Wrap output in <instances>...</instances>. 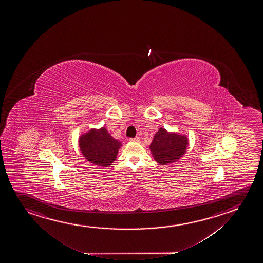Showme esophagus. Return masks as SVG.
<instances>
[{"label":"esophagus","instance_id":"obj_1","mask_svg":"<svg viewBox=\"0 0 263 263\" xmlns=\"http://www.w3.org/2000/svg\"><path fill=\"white\" fill-rule=\"evenodd\" d=\"M130 142H140V139L138 138V137H135V138H130Z\"/></svg>","mask_w":263,"mask_h":263}]
</instances>
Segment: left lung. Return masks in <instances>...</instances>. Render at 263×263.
<instances>
[{
  "label": "left lung",
  "mask_w": 263,
  "mask_h": 263,
  "mask_svg": "<svg viewBox=\"0 0 263 263\" xmlns=\"http://www.w3.org/2000/svg\"><path fill=\"white\" fill-rule=\"evenodd\" d=\"M187 145L185 137L159 129L155 134L151 149L156 161L161 165H166L175 162L184 154Z\"/></svg>",
  "instance_id": "8db88e82"
}]
</instances>
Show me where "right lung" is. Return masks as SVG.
I'll list each match as a JSON object with an SVG mask.
<instances>
[{
  "mask_svg": "<svg viewBox=\"0 0 263 263\" xmlns=\"http://www.w3.org/2000/svg\"><path fill=\"white\" fill-rule=\"evenodd\" d=\"M80 147L88 161L100 166H109L116 160L121 142L115 140L105 128H102L81 136Z\"/></svg>",
  "mask_w": 263,
  "mask_h": 263,
  "instance_id": "right-lung-1",
  "label": "right lung"
}]
</instances>
